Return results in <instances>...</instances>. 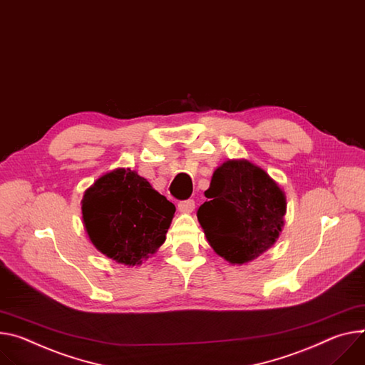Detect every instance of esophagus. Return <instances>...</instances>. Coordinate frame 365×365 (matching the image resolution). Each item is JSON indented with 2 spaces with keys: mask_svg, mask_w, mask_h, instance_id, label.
Instances as JSON below:
<instances>
[{
  "mask_svg": "<svg viewBox=\"0 0 365 365\" xmlns=\"http://www.w3.org/2000/svg\"><path fill=\"white\" fill-rule=\"evenodd\" d=\"M178 208L180 212H185V214H189L193 211L195 208V201L193 200H187V201H180L178 204Z\"/></svg>",
  "mask_w": 365,
  "mask_h": 365,
  "instance_id": "esophagus-1",
  "label": "esophagus"
}]
</instances>
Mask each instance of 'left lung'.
Wrapping results in <instances>:
<instances>
[{"mask_svg": "<svg viewBox=\"0 0 365 365\" xmlns=\"http://www.w3.org/2000/svg\"><path fill=\"white\" fill-rule=\"evenodd\" d=\"M208 201L197 210L214 252L231 264L252 262L279 237L287 212L285 193L259 165L227 160L205 190Z\"/></svg>", "mask_w": 365, "mask_h": 365, "instance_id": "left-lung-1", "label": "left lung"}]
</instances>
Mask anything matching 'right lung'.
<instances>
[{
	"label": "right lung",
	"instance_id": "add662e5",
	"mask_svg": "<svg viewBox=\"0 0 365 365\" xmlns=\"http://www.w3.org/2000/svg\"><path fill=\"white\" fill-rule=\"evenodd\" d=\"M88 239L105 256L140 267L164 243L175 205L130 169L98 178L81 201Z\"/></svg>",
	"mask_w": 365,
	"mask_h": 365
}]
</instances>
